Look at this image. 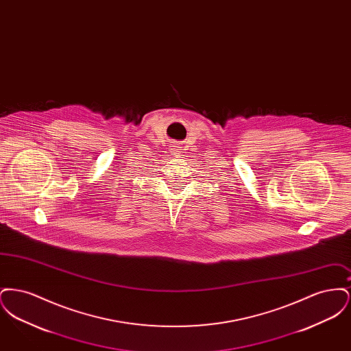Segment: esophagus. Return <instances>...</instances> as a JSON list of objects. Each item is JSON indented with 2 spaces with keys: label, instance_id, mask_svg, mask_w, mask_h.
I'll return each mask as SVG.
<instances>
[{
  "label": "esophagus",
  "instance_id": "34e87169",
  "mask_svg": "<svg viewBox=\"0 0 351 351\" xmlns=\"http://www.w3.org/2000/svg\"><path fill=\"white\" fill-rule=\"evenodd\" d=\"M172 150H173V151L180 150V147H179V146H178V145H172Z\"/></svg>",
  "mask_w": 351,
  "mask_h": 351
}]
</instances>
